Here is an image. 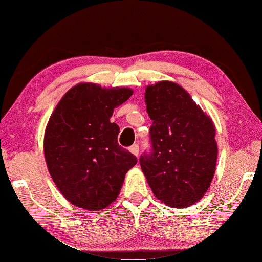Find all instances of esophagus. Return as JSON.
I'll use <instances>...</instances> for the list:
<instances>
[{
  "label": "esophagus",
  "mask_w": 262,
  "mask_h": 262,
  "mask_svg": "<svg viewBox=\"0 0 262 262\" xmlns=\"http://www.w3.org/2000/svg\"><path fill=\"white\" fill-rule=\"evenodd\" d=\"M128 150H130V152L134 154V155H136V157H138L139 155V146L137 145V144H135V145H132L130 148H128Z\"/></svg>",
  "instance_id": "esophagus-1"
}]
</instances>
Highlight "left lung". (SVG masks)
<instances>
[{
    "mask_svg": "<svg viewBox=\"0 0 262 262\" xmlns=\"http://www.w3.org/2000/svg\"><path fill=\"white\" fill-rule=\"evenodd\" d=\"M152 153L140 167L154 195L173 208L199 201L212 182L217 160L215 125L176 82L162 80L145 91Z\"/></svg>",
    "mask_w": 262,
    "mask_h": 262,
    "instance_id": "left-lung-1",
    "label": "left lung"
}]
</instances>
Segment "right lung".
Here are the masks:
<instances>
[{"label":"right lung","mask_w":262,"mask_h":262,"mask_svg":"<svg viewBox=\"0 0 262 262\" xmlns=\"http://www.w3.org/2000/svg\"><path fill=\"white\" fill-rule=\"evenodd\" d=\"M134 94L127 87L105 89L79 82L59 100L45 131L43 152L55 185L69 203L96 212L119 194L137 158L117 143L114 109Z\"/></svg>","instance_id":"right-lung-1"}]
</instances>
